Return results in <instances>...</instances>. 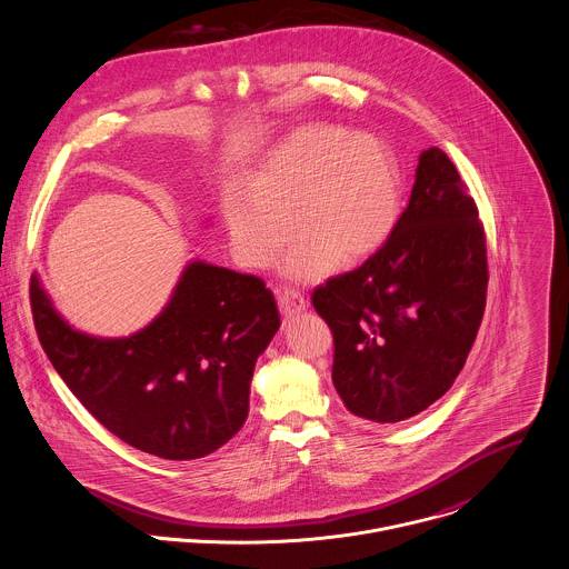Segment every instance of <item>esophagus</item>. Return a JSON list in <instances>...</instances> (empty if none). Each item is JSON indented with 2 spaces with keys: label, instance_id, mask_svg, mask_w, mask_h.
<instances>
[{
  "label": "esophagus",
  "instance_id": "obj_1",
  "mask_svg": "<svg viewBox=\"0 0 569 569\" xmlns=\"http://www.w3.org/2000/svg\"><path fill=\"white\" fill-rule=\"evenodd\" d=\"M279 308L283 315H297L308 308V301L303 299V295L299 290L286 288L279 292Z\"/></svg>",
  "mask_w": 569,
  "mask_h": 569
}]
</instances>
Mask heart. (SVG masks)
I'll return each mask as SVG.
<instances>
[{
	"instance_id": "b5f03b06",
	"label": "heart",
	"mask_w": 569,
	"mask_h": 569,
	"mask_svg": "<svg viewBox=\"0 0 569 569\" xmlns=\"http://www.w3.org/2000/svg\"><path fill=\"white\" fill-rule=\"evenodd\" d=\"M248 186L223 201L232 252L241 266L266 270L295 228L299 239L281 272L297 283L323 281L341 263L375 257L395 234L403 210L392 148L377 134L326 123L301 126L281 139Z\"/></svg>"
}]
</instances>
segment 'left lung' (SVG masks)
<instances>
[{
	"label": "left lung",
	"mask_w": 569,
	"mask_h": 569,
	"mask_svg": "<svg viewBox=\"0 0 569 569\" xmlns=\"http://www.w3.org/2000/svg\"><path fill=\"white\" fill-rule=\"evenodd\" d=\"M486 290L477 203L450 157L432 146L419 154L390 241L312 295L335 337L332 383L346 408L375 423H399L439 401L472 350Z\"/></svg>",
	"instance_id": "obj_1"
}]
</instances>
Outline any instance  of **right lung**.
<instances>
[{
    "instance_id": "right-lung-1",
    "label": "right lung",
    "mask_w": 569,
    "mask_h": 569,
    "mask_svg": "<svg viewBox=\"0 0 569 569\" xmlns=\"http://www.w3.org/2000/svg\"><path fill=\"white\" fill-rule=\"evenodd\" d=\"M30 306L46 357L81 406L128 446L168 461L201 459L241 430L254 363L281 326L259 277L201 259L128 337L72 328L37 274Z\"/></svg>"
}]
</instances>
